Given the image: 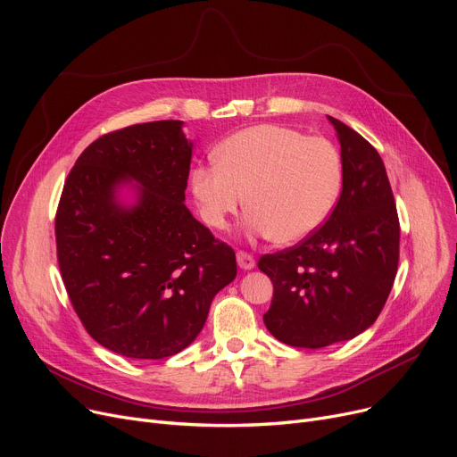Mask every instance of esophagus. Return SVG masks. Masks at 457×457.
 I'll return each mask as SVG.
<instances>
[{
	"instance_id": "34e87169",
	"label": "esophagus",
	"mask_w": 457,
	"mask_h": 457,
	"mask_svg": "<svg viewBox=\"0 0 457 457\" xmlns=\"http://www.w3.org/2000/svg\"><path fill=\"white\" fill-rule=\"evenodd\" d=\"M237 262H238V267H241L243 270H250V269L255 267L253 255L248 253V252H245V250H238V252H237Z\"/></svg>"
}]
</instances>
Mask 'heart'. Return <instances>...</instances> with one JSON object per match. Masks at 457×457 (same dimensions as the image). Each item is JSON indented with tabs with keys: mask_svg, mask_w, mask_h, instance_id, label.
<instances>
[{
	"mask_svg": "<svg viewBox=\"0 0 457 457\" xmlns=\"http://www.w3.org/2000/svg\"><path fill=\"white\" fill-rule=\"evenodd\" d=\"M343 185L341 155L324 137L278 124L226 138L216 162L195 168L192 192L207 224L224 228L246 205L250 229L291 243L328 219Z\"/></svg>",
	"mask_w": 457,
	"mask_h": 457,
	"instance_id": "obj_1",
	"label": "heart"
}]
</instances>
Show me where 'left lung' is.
<instances>
[{
    "label": "left lung",
    "mask_w": 457,
    "mask_h": 457,
    "mask_svg": "<svg viewBox=\"0 0 457 457\" xmlns=\"http://www.w3.org/2000/svg\"><path fill=\"white\" fill-rule=\"evenodd\" d=\"M343 161V190L328 220L298 245L259 257L274 296L262 315L296 348L353 339L374 324L398 270L400 222L391 183L369 140L329 116Z\"/></svg>",
    "instance_id": "left-lung-1"
}]
</instances>
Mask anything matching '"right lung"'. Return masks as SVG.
<instances>
[{
    "instance_id": "add662e5",
    "label": "right lung",
    "mask_w": 457,
    "mask_h": 457,
    "mask_svg": "<svg viewBox=\"0 0 457 457\" xmlns=\"http://www.w3.org/2000/svg\"><path fill=\"white\" fill-rule=\"evenodd\" d=\"M181 120L96 138L71 168L55 214L68 298L94 341L162 359L202 331L214 295L237 276L235 252L185 207L192 144ZM135 179L137 204L115 202Z\"/></svg>"
}]
</instances>
